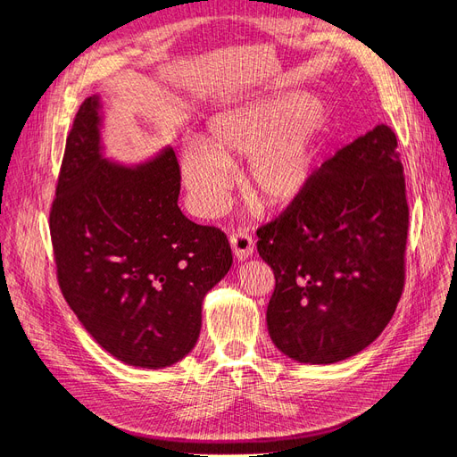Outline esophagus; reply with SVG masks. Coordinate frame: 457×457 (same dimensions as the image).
Masks as SVG:
<instances>
[{
	"instance_id": "1",
	"label": "esophagus",
	"mask_w": 457,
	"mask_h": 457,
	"mask_svg": "<svg viewBox=\"0 0 457 457\" xmlns=\"http://www.w3.org/2000/svg\"><path fill=\"white\" fill-rule=\"evenodd\" d=\"M230 247H232L234 257L238 261H245L253 253V240L245 230H238L230 237Z\"/></svg>"
}]
</instances>
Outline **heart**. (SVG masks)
I'll list each match as a JSON object with an SVG mask.
<instances>
[{
	"instance_id": "b5f03b06",
	"label": "heart",
	"mask_w": 457,
	"mask_h": 457,
	"mask_svg": "<svg viewBox=\"0 0 457 457\" xmlns=\"http://www.w3.org/2000/svg\"><path fill=\"white\" fill-rule=\"evenodd\" d=\"M324 114L311 96L278 93L213 114L202 143H190L179 171L192 212L213 217L225 204L230 163L245 158L242 181L262 210L294 204L312 181Z\"/></svg>"
}]
</instances>
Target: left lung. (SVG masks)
I'll use <instances>...</instances> for the list:
<instances>
[{
	"label": "left lung",
	"mask_w": 457,
	"mask_h": 457,
	"mask_svg": "<svg viewBox=\"0 0 457 457\" xmlns=\"http://www.w3.org/2000/svg\"><path fill=\"white\" fill-rule=\"evenodd\" d=\"M257 237L276 278L267 307L276 349L301 364L364 351L404 286L408 202L395 131L381 123L341 148Z\"/></svg>",
	"instance_id": "8db88e82"
}]
</instances>
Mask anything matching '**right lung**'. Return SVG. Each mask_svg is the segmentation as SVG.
<instances>
[{"mask_svg":"<svg viewBox=\"0 0 457 457\" xmlns=\"http://www.w3.org/2000/svg\"><path fill=\"white\" fill-rule=\"evenodd\" d=\"M101 95L79 106L51 210L62 295L116 361L146 370L195 349L207 292L232 253L223 232L181 212L171 146L143 162L106 156Z\"/></svg>","mask_w":457,"mask_h":457,"instance_id":"obj_1","label":"right lung"}]
</instances>
